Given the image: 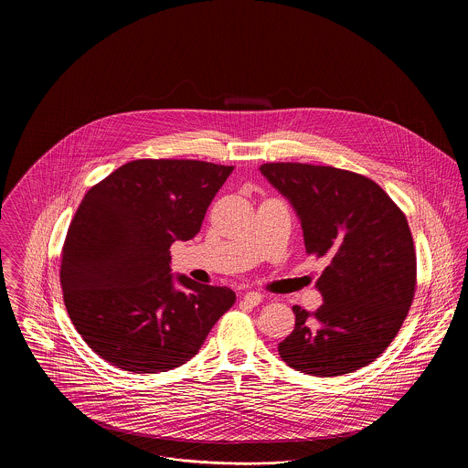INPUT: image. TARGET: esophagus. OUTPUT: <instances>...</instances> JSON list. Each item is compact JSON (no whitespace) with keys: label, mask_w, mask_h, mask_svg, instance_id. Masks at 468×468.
Listing matches in <instances>:
<instances>
[{"label":"esophagus","mask_w":468,"mask_h":468,"mask_svg":"<svg viewBox=\"0 0 468 468\" xmlns=\"http://www.w3.org/2000/svg\"><path fill=\"white\" fill-rule=\"evenodd\" d=\"M242 300L245 303H249L250 307H256L261 303V294L260 292H254V291H247L242 294Z\"/></svg>","instance_id":"obj_1"}]
</instances>
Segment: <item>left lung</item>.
Returning <instances> with one entry per match:
<instances>
[{
    "instance_id": "1",
    "label": "left lung",
    "mask_w": 468,
    "mask_h": 468,
    "mask_svg": "<svg viewBox=\"0 0 468 468\" xmlns=\"http://www.w3.org/2000/svg\"><path fill=\"white\" fill-rule=\"evenodd\" d=\"M261 174L294 207L305 250L326 268L315 286L324 303L294 305V330L279 344L291 368L335 378L376 361L416 292V249L400 207L372 178L335 166L265 163Z\"/></svg>"
}]
</instances>
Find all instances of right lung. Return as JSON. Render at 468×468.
I'll use <instances>...</instances> for the list:
<instances>
[{
    "label": "right lung",
    "instance_id": "obj_1",
    "mask_svg": "<svg viewBox=\"0 0 468 468\" xmlns=\"http://www.w3.org/2000/svg\"><path fill=\"white\" fill-rule=\"evenodd\" d=\"M233 166L134 159L92 186L61 250L68 315L90 349L134 374L177 368L200 351L237 296L170 273V245L191 240Z\"/></svg>",
    "mask_w": 468,
    "mask_h": 468
}]
</instances>
